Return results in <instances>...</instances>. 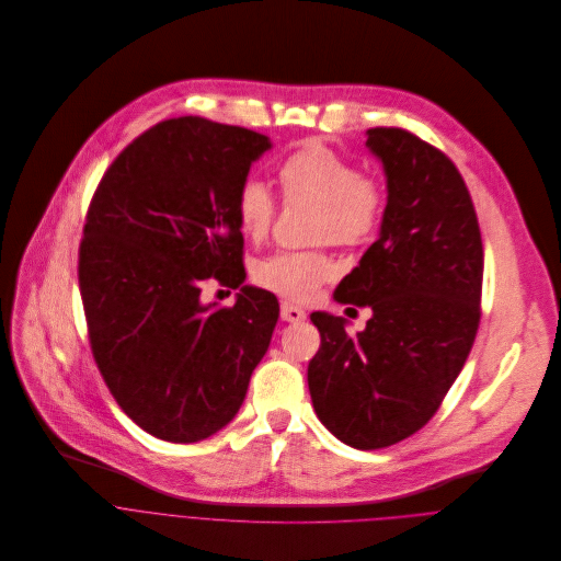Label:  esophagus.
<instances>
[{
  "label": "esophagus",
  "mask_w": 561,
  "mask_h": 561,
  "mask_svg": "<svg viewBox=\"0 0 561 561\" xmlns=\"http://www.w3.org/2000/svg\"><path fill=\"white\" fill-rule=\"evenodd\" d=\"M279 314H282V319L288 321V323H297V321H304V319H306L304 308H299V306H295V304H288V301H282Z\"/></svg>",
  "instance_id": "obj_1"
}]
</instances>
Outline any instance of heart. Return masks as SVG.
Masks as SVG:
<instances>
[{
    "instance_id": "b5f03b06",
    "label": "heart",
    "mask_w": 561,
    "mask_h": 561,
    "mask_svg": "<svg viewBox=\"0 0 561 561\" xmlns=\"http://www.w3.org/2000/svg\"><path fill=\"white\" fill-rule=\"evenodd\" d=\"M282 198L286 205H312V242L334 247H363L381 229L386 216V186L379 178L360 173L358 167L323 142H306L279 164ZM277 205L268 186L247 178L236 194V218L240 231L264 240L275 222ZM336 275V266L321 249L277 251L262 260L253 279L257 286L288 301H308Z\"/></svg>"
}]
</instances>
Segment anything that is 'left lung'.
Wrapping results in <instances>:
<instances>
[{
    "label": "left lung",
    "instance_id": "left-lung-1",
    "mask_svg": "<svg viewBox=\"0 0 561 561\" xmlns=\"http://www.w3.org/2000/svg\"><path fill=\"white\" fill-rule=\"evenodd\" d=\"M388 175L379 240L334 290L371 308L356 336L345 319L312 312L321 345L308 363L319 421L354 449H383L430 423L480 325L484 251L456 164L401 127L367 129Z\"/></svg>",
    "mask_w": 561,
    "mask_h": 561
}]
</instances>
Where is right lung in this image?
Returning <instances> with one entry per match:
<instances>
[{
    "instance_id": "obj_1",
    "label": "right lung",
    "mask_w": 561,
    "mask_h": 561,
    "mask_svg": "<svg viewBox=\"0 0 561 561\" xmlns=\"http://www.w3.org/2000/svg\"><path fill=\"white\" fill-rule=\"evenodd\" d=\"M264 134L203 116L162 121L107 167L79 247L92 356L121 410L167 443H198L240 410L279 304L242 286L231 309L209 278L244 282L236 194Z\"/></svg>"
}]
</instances>
